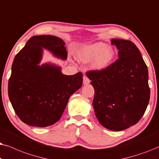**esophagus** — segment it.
Masks as SVG:
<instances>
[{
    "label": "esophagus",
    "mask_w": 159,
    "mask_h": 159,
    "mask_svg": "<svg viewBox=\"0 0 159 159\" xmlns=\"http://www.w3.org/2000/svg\"><path fill=\"white\" fill-rule=\"evenodd\" d=\"M83 83L84 85H86V84H89L90 83V80L89 79L88 77H86V76H84L83 78Z\"/></svg>",
    "instance_id": "34e87169"
}]
</instances>
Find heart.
I'll return each mask as SVG.
<instances>
[{"instance_id": "heart-1", "label": "heart", "mask_w": 159, "mask_h": 159, "mask_svg": "<svg viewBox=\"0 0 159 159\" xmlns=\"http://www.w3.org/2000/svg\"><path fill=\"white\" fill-rule=\"evenodd\" d=\"M115 56L113 49L104 43H96L82 48L77 54L78 61L83 63L92 62V68L102 70L111 64Z\"/></svg>"}]
</instances>
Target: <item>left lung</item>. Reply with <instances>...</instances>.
<instances>
[{
    "mask_svg": "<svg viewBox=\"0 0 159 159\" xmlns=\"http://www.w3.org/2000/svg\"><path fill=\"white\" fill-rule=\"evenodd\" d=\"M118 59L102 70L86 76L94 89L93 107L104 127L121 131L136 124L148 105V70L140 52L130 41L113 39Z\"/></svg>",
    "mask_w": 159,
    "mask_h": 159,
    "instance_id": "obj_1",
    "label": "left lung"
}]
</instances>
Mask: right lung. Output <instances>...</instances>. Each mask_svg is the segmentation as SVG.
<instances>
[{"label": "right lung", "instance_id": "add662e5", "mask_svg": "<svg viewBox=\"0 0 159 159\" xmlns=\"http://www.w3.org/2000/svg\"><path fill=\"white\" fill-rule=\"evenodd\" d=\"M65 43L53 35H35L16 55L8 81V93L12 107L27 125L46 127L60 119L70 97L81 87V72L64 75L60 67L40 65L43 48L65 60Z\"/></svg>", "mask_w": 159, "mask_h": 159}]
</instances>
